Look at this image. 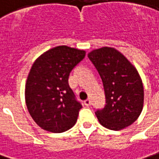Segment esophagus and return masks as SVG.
Segmentation results:
<instances>
[{"instance_id": "obj_1", "label": "esophagus", "mask_w": 159, "mask_h": 159, "mask_svg": "<svg viewBox=\"0 0 159 159\" xmlns=\"http://www.w3.org/2000/svg\"><path fill=\"white\" fill-rule=\"evenodd\" d=\"M84 105H85V106H87V107L89 106V105H90V100H89V99H87V100H85V101H84Z\"/></svg>"}]
</instances>
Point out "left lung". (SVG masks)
<instances>
[{"mask_svg":"<svg viewBox=\"0 0 159 159\" xmlns=\"http://www.w3.org/2000/svg\"><path fill=\"white\" fill-rule=\"evenodd\" d=\"M88 57L101 76L105 94V106L96 111L99 123L112 130L132 125L143 104V83L138 70L113 48L95 49Z\"/></svg>","mask_w":159,"mask_h":159,"instance_id":"1","label":"left lung"}]
</instances>
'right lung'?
<instances>
[{"label":"right lung","instance_id":"right-lung-1","mask_svg":"<svg viewBox=\"0 0 159 159\" xmlns=\"http://www.w3.org/2000/svg\"><path fill=\"white\" fill-rule=\"evenodd\" d=\"M84 57V50L58 46L33 63L26 83L25 100L30 116L42 129L61 133L76 123L83 106L69 85V75Z\"/></svg>","mask_w":159,"mask_h":159}]
</instances>
